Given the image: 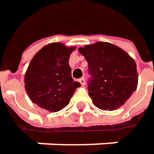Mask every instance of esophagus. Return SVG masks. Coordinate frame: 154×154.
<instances>
[{
	"instance_id": "obj_1",
	"label": "esophagus",
	"mask_w": 154,
	"mask_h": 154,
	"mask_svg": "<svg viewBox=\"0 0 154 154\" xmlns=\"http://www.w3.org/2000/svg\"><path fill=\"white\" fill-rule=\"evenodd\" d=\"M79 82H80V83L82 84V86H84V85H85V79H84V78L80 79V80H79Z\"/></svg>"
}]
</instances>
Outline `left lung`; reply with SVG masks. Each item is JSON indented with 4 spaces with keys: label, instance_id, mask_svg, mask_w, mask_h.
Wrapping results in <instances>:
<instances>
[{
    "label": "left lung",
    "instance_id": "left-lung-1",
    "mask_svg": "<svg viewBox=\"0 0 154 154\" xmlns=\"http://www.w3.org/2000/svg\"><path fill=\"white\" fill-rule=\"evenodd\" d=\"M78 51L88 61L92 76L88 88L93 104L109 111L125 104L137 87L134 60L126 51L108 42H96Z\"/></svg>",
    "mask_w": 154,
    "mask_h": 154
}]
</instances>
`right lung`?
Returning a JSON list of instances; mask_svg holds the SVG:
<instances>
[{
  "mask_svg": "<svg viewBox=\"0 0 154 154\" xmlns=\"http://www.w3.org/2000/svg\"><path fill=\"white\" fill-rule=\"evenodd\" d=\"M75 46L51 43L35 54L29 64L25 76V90L33 103L50 112L67 106L81 83L72 78L70 54Z\"/></svg>",
  "mask_w": 154,
  "mask_h": 154,
  "instance_id": "right-lung-1",
  "label": "right lung"
}]
</instances>
